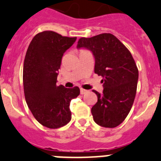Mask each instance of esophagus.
I'll list each match as a JSON object with an SVG mask.
<instances>
[{
	"instance_id": "34e87169",
	"label": "esophagus",
	"mask_w": 161,
	"mask_h": 161,
	"mask_svg": "<svg viewBox=\"0 0 161 161\" xmlns=\"http://www.w3.org/2000/svg\"><path fill=\"white\" fill-rule=\"evenodd\" d=\"M87 90H84V89H80V94H85L86 93H87Z\"/></svg>"
}]
</instances>
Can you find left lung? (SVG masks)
Listing matches in <instances>:
<instances>
[{"label": "left lung", "instance_id": "obj_1", "mask_svg": "<svg viewBox=\"0 0 161 161\" xmlns=\"http://www.w3.org/2000/svg\"><path fill=\"white\" fill-rule=\"evenodd\" d=\"M76 48L91 51L94 72L103 76V93L93 90L97 96L91 109L94 122L105 128L116 127L130 112L136 95L138 70L132 54L110 33L80 38Z\"/></svg>", "mask_w": 161, "mask_h": 161}]
</instances>
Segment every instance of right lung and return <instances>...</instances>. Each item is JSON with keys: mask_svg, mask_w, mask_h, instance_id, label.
Wrapping results in <instances>:
<instances>
[{"mask_svg": "<svg viewBox=\"0 0 161 161\" xmlns=\"http://www.w3.org/2000/svg\"><path fill=\"white\" fill-rule=\"evenodd\" d=\"M76 37L52 31L38 33L31 40L23 64V88L27 104L36 120L49 129H58L71 120L70 103L80 89L58 86L57 77L64 53Z\"/></svg>", "mask_w": 161, "mask_h": 161, "instance_id": "1", "label": "right lung"}]
</instances>
